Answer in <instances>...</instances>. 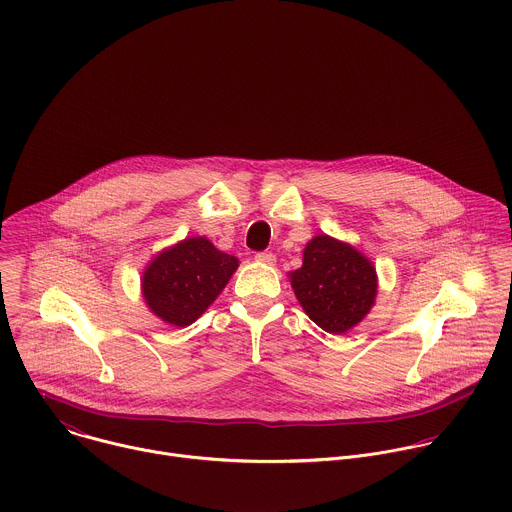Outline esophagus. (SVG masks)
I'll use <instances>...</instances> for the list:
<instances>
[{"instance_id": "1", "label": "esophagus", "mask_w": 512, "mask_h": 512, "mask_svg": "<svg viewBox=\"0 0 512 512\" xmlns=\"http://www.w3.org/2000/svg\"><path fill=\"white\" fill-rule=\"evenodd\" d=\"M255 261H259V263H263V265H275L277 257H275L271 251H261V253L255 255Z\"/></svg>"}]
</instances>
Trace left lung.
Returning <instances> with one entry per match:
<instances>
[{
    "mask_svg": "<svg viewBox=\"0 0 512 512\" xmlns=\"http://www.w3.org/2000/svg\"><path fill=\"white\" fill-rule=\"evenodd\" d=\"M289 277L309 319L327 333H347L375 305L373 263L349 243L329 235H317L307 243L301 269L291 271Z\"/></svg>",
    "mask_w": 512,
    "mask_h": 512,
    "instance_id": "obj_1",
    "label": "left lung"
}]
</instances>
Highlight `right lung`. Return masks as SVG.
Here are the masks:
<instances>
[{"instance_id": "obj_1", "label": "right lung", "mask_w": 512, "mask_h": 512, "mask_svg": "<svg viewBox=\"0 0 512 512\" xmlns=\"http://www.w3.org/2000/svg\"><path fill=\"white\" fill-rule=\"evenodd\" d=\"M237 267V257L219 251L209 239H183L145 267L143 299L161 321L187 327L217 299Z\"/></svg>"}]
</instances>
